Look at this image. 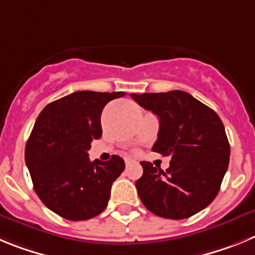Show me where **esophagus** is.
I'll use <instances>...</instances> for the list:
<instances>
[{
	"label": "esophagus",
	"mask_w": 255,
	"mask_h": 255,
	"mask_svg": "<svg viewBox=\"0 0 255 255\" xmlns=\"http://www.w3.org/2000/svg\"><path fill=\"white\" fill-rule=\"evenodd\" d=\"M125 162H126V166H129V165H132L133 164V162H134V161H133V160L132 159H129V157H127V159H126L125 160Z\"/></svg>",
	"instance_id": "34e87169"
}]
</instances>
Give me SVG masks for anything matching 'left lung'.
Returning a JSON list of instances; mask_svg holds the SVG:
<instances>
[{
	"label": "left lung",
	"instance_id": "left-lung-1",
	"mask_svg": "<svg viewBox=\"0 0 255 255\" xmlns=\"http://www.w3.org/2000/svg\"><path fill=\"white\" fill-rule=\"evenodd\" d=\"M159 117L152 151L171 156L166 171L142 161L136 182L144 207L156 216L182 220L207 207L219 193L230 160V144L221 119L185 91L130 94Z\"/></svg>",
	"mask_w": 255,
	"mask_h": 255
}]
</instances>
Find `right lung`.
<instances>
[{
	"instance_id": "1",
	"label": "right lung",
	"mask_w": 255,
	"mask_h": 255,
	"mask_svg": "<svg viewBox=\"0 0 255 255\" xmlns=\"http://www.w3.org/2000/svg\"><path fill=\"white\" fill-rule=\"evenodd\" d=\"M126 93L76 91L40 112L25 147V162L40 201L58 216L82 221L105 210L113 182L125 170L122 157L90 161L93 139L102 137L100 117Z\"/></svg>"
}]
</instances>
